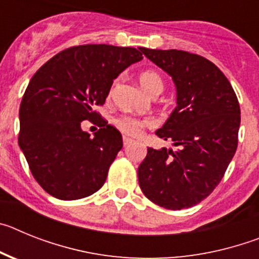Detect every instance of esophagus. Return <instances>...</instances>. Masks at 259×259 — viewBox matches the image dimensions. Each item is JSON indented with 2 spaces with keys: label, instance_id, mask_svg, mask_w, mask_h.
<instances>
[{
  "label": "esophagus",
  "instance_id": "1",
  "mask_svg": "<svg viewBox=\"0 0 259 259\" xmlns=\"http://www.w3.org/2000/svg\"><path fill=\"white\" fill-rule=\"evenodd\" d=\"M134 143V140L132 139H130V137H123V145L124 146H128V145H131V144Z\"/></svg>",
  "mask_w": 259,
  "mask_h": 259
}]
</instances>
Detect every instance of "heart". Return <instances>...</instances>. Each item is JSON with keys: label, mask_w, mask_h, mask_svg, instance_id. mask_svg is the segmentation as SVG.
<instances>
[{"label": "heart", "mask_w": 259, "mask_h": 259, "mask_svg": "<svg viewBox=\"0 0 259 259\" xmlns=\"http://www.w3.org/2000/svg\"><path fill=\"white\" fill-rule=\"evenodd\" d=\"M139 81L146 92L155 96L163 91V79L161 75L153 70H145L139 75ZM115 85V83H114ZM116 127L125 135L130 136H139L144 131V128L150 127L153 122L150 119H141L131 115H122L115 120Z\"/></svg>", "instance_id": "obj_1"}]
</instances>
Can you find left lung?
Wrapping results in <instances>:
<instances>
[{
	"label": "left lung",
	"instance_id": "1",
	"mask_svg": "<svg viewBox=\"0 0 259 259\" xmlns=\"http://www.w3.org/2000/svg\"><path fill=\"white\" fill-rule=\"evenodd\" d=\"M141 52L176 85L178 106L155 134L179 149L148 148L137 170L139 184L155 205L188 209L214 191L235 155L239 101L227 77L209 59L176 49Z\"/></svg>",
	"mask_w": 259,
	"mask_h": 259
}]
</instances>
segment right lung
<instances>
[{
	"label": "right lung",
	"instance_id": "right-lung-1",
	"mask_svg": "<svg viewBox=\"0 0 259 259\" xmlns=\"http://www.w3.org/2000/svg\"><path fill=\"white\" fill-rule=\"evenodd\" d=\"M141 59L135 48L77 45L32 76L20 102L18 140L33 178L53 197L79 200L104 185L123 141L95 107L105 104L113 80ZM83 120L98 123L95 138L81 130Z\"/></svg>",
	"mask_w": 259,
	"mask_h": 259
}]
</instances>
